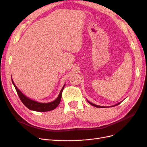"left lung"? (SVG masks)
I'll return each instance as SVG.
<instances>
[{"label": "left lung", "mask_w": 147, "mask_h": 147, "mask_svg": "<svg viewBox=\"0 0 147 147\" xmlns=\"http://www.w3.org/2000/svg\"><path fill=\"white\" fill-rule=\"evenodd\" d=\"M87 101H88V100H87ZM88 102L90 104H91L92 105H93V106H94V107H97V108H105V107H104V106H99V105H95V104H93V103H92V102H89V101H88ZM121 102H122V101H121ZM121 102H120L119 103H118V104H115V105H113V106H111V107H114V106H116V105H119Z\"/></svg>", "instance_id": "obj_1"}]
</instances>
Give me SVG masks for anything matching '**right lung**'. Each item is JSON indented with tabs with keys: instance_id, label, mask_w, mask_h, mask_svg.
Masks as SVG:
<instances>
[{
	"instance_id": "obj_1",
	"label": "right lung",
	"mask_w": 147,
	"mask_h": 147,
	"mask_svg": "<svg viewBox=\"0 0 147 147\" xmlns=\"http://www.w3.org/2000/svg\"><path fill=\"white\" fill-rule=\"evenodd\" d=\"M12 84H13L15 89L17 90L18 95L20 97V99H21L22 102L24 104V105L26 107H27L29 110L35 111H38V112H45V111H51L55 109L56 107H57V106L60 103L61 96H62V92H63V90L65 86V84H64L63 88L61 89L59 95L58 96L57 98L55 100H54L53 101H52L50 102L42 103V102H38L37 101H34V100H32L30 98H28V97H27L26 95H24L22 93L21 90L17 87L16 85H15L12 79Z\"/></svg>"
}]
</instances>
